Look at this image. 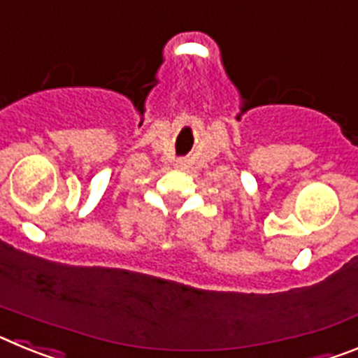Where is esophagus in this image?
<instances>
[{"mask_svg": "<svg viewBox=\"0 0 358 358\" xmlns=\"http://www.w3.org/2000/svg\"><path fill=\"white\" fill-rule=\"evenodd\" d=\"M176 166H177V169H179V170H182V169H185V166H186V161H185V159H179V161H177V163H176Z\"/></svg>", "mask_w": 358, "mask_h": 358, "instance_id": "1", "label": "esophagus"}]
</instances>
